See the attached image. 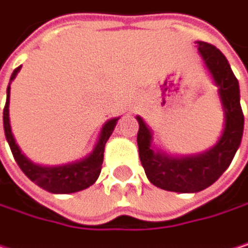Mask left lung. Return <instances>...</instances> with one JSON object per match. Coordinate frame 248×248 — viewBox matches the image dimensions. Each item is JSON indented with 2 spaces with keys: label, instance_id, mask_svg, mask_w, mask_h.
I'll list each match as a JSON object with an SVG mask.
<instances>
[{
  "label": "left lung",
  "instance_id": "obj_1",
  "mask_svg": "<svg viewBox=\"0 0 248 248\" xmlns=\"http://www.w3.org/2000/svg\"><path fill=\"white\" fill-rule=\"evenodd\" d=\"M198 50L211 72L225 115V125L218 143L208 152L189 156L170 157L152 149V131L146 123L137 117L139 156L146 176L155 186L172 192H199L211 186L230 166L237 149L240 147L244 115L240 105V86L227 58L214 45L198 42Z\"/></svg>",
  "mask_w": 248,
  "mask_h": 248
}]
</instances>
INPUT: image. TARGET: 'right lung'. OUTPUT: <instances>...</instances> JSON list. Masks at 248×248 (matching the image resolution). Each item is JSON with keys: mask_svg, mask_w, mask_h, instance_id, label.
<instances>
[{"mask_svg": "<svg viewBox=\"0 0 248 248\" xmlns=\"http://www.w3.org/2000/svg\"><path fill=\"white\" fill-rule=\"evenodd\" d=\"M21 66L14 69L10 82L16 78L17 72L20 70ZM8 104H10V83L7 88V102L4 107V131H5V139L10 144V149L13 152V156L20 166V169L24 172V175L36 182L37 185L52 193H72L78 192L82 189H86L95 181L98 179L104 162V149L105 143L109 139V136L114 131V127L118 121V118H112L105 125L102 127L99 140L93 149V152L83 160L64 165V166H56V168H43L39 165L31 163L20 150L17 146L14 136L11 133V125H10V117H8Z\"/></svg>", "mask_w": 248, "mask_h": 248, "instance_id": "add662e5", "label": "right lung"}]
</instances>
